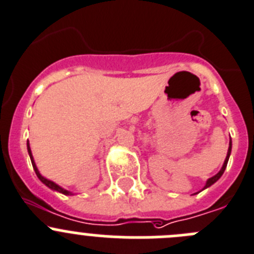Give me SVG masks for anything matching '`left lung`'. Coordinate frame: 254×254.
<instances>
[{
  "mask_svg": "<svg viewBox=\"0 0 254 254\" xmlns=\"http://www.w3.org/2000/svg\"><path fill=\"white\" fill-rule=\"evenodd\" d=\"M231 151H232V139H229V146H228V151H227V156H226V160H224L223 165H222V168H220V170H219V172L217 173V174H215V175H213L212 178H209V179H208V181H207V183H205V186L203 187V189H202V190H204V189L209 188L210 186H213V184H214L215 182H217L218 179H219V178L222 177V175H223L224 170H226V168H227V164H228L229 156H231ZM198 193H199V191H198ZM195 194H196V193H195Z\"/></svg>",
  "mask_w": 254,
  "mask_h": 254,
  "instance_id": "obj_1",
  "label": "left lung"
}]
</instances>
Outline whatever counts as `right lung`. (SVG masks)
Masks as SVG:
<instances>
[{
  "instance_id": "right-lung-1",
  "label": "right lung",
  "mask_w": 254,
  "mask_h": 254,
  "mask_svg": "<svg viewBox=\"0 0 254 254\" xmlns=\"http://www.w3.org/2000/svg\"><path fill=\"white\" fill-rule=\"evenodd\" d=\"M27 151H28V155H30L31 163H32V167H34V170H35V173H36L37 178H39L40 181H41L42 183L45 184V186L49 187V188H50V189H52V190H55V191H59V193L65 194V195H73L72 191L66 190V189H64L63 187H60V186H59V184H56L55 182L50 181V179H47V178H45L44 175H41V173H40V172H39V169H37L36 163H35L34 156H32V153H31V148H30V143H28V140H27Z\"/></svg>"
}]
</instances>
